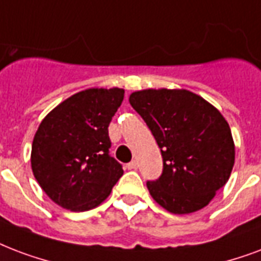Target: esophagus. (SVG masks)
<instances>
[{"instance_id": "1", "label": "esophagus", "mask_w": 261, "mask_h": 261, "mask_svg": "<svg viewBox=\"0 0 261 261\" xmlns=\"http://www.w3.org/2000/svg\"><path fill=\"white\" fill-rule=\"evenodd\" d=\"M126 167H127V170H137V168H138V164H137V162H130V163H127Z\"/></svg>"}]
</instances>
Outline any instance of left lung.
<instances>
[{
  "mask_svg": "<svg viewBox=\"0 0 261 261\" xmlns=\"http://www.w3.org/2000/svg\"><path fill=\"white\" fill-rule=\"evenodd\" d=\"M162 149L163 174L148 182L153 200L171 214L202 210L230 178L236 145L223 115L185 89H145L130 94Z\"/></svg>",
  "mask_w": 261,
  "mask_h": 261,
  "instance_id": "1",
  "label": "left lung"
}]
</instances>
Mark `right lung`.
<instances>
[{
	"mask_svg": "<svg viewBox=\"0 0 261 261\" xmlns=\"http://www.w3.org/2000/svg\"><path fill=\"white\" fill-rule=\"evenodd\" d=\"M124 90L91 87L71 95L43 117L34 135L31 168L51 201L73 212L107 200L123 175L109 156L108 126Z\"/></svg>",
	"mask_w": 261,
	"mask_h": 261,
	"instance_id": "add662e5",
	"label": "right lung"
}]
</instances>
